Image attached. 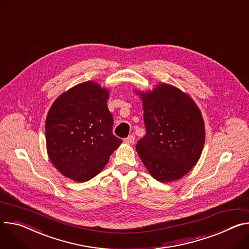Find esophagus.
I'll list each match as a JSON object with an SVG mask.
<instances>
[{
  "label": "esophagus",
  "mask_w": 249,
  "mask_h": 249,
  "mask_svg": "<svg viewBox=\"0 0 249 249\" xmlns=\"http://www.w3.org/2000/svg\"><path fill=\"white\" fill-rule=\"evenodd\" d=\"M134 141H135V137L133 136V135H130V136H128V137L124 140V142H125V143H128V144H133Z\"/></svg>",
  "instance_id": "obj_1"
}]
</instances>
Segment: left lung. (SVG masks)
I'll return each instance as SVG.
<instances>
[{
  "label": "left lung",
  "instance_id": "obj_1",
  "mask_svg": "<svg viewBox=\"0 0 249 249\" xmlns=\"http://www.w3.org/2000/svg\"><path fill=\"white\" fill-rule=\"evenodd\" d=\"M143 101L146 135L136 145L151 176L174 182L197 163L205 144L200 110L178 88L161 83L152 91H135Z\"/></svg>",
  "mask_w": 249,
  "mask_h": 249
}]
</instances>
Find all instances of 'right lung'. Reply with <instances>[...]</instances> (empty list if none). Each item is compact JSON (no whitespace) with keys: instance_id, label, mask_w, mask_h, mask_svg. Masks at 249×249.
Wrapping results in <instances>:
<instances>
[{"instance_id":"add662e5","label":"right lung","mask_w":249,"mask_h":249,"mask_svg":"<svg viewBox=\"0 0 249 249\" xmlns=\"http://www.w3.org/2000/svg\"><path fill=\"white\" fill-rule=\"evenodd\" d=\"M109 91L94 81L79 83L59 95L46 120L47 150L66 178L87 182L98 175L122 140L112 133Z\"/></svg>"}]
</instances>
